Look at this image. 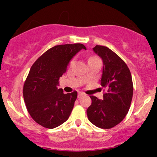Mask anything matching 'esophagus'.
<instances>
[{
	"label": "esophagus",
	"mask_w": 157,
	"mask_h": 157,
	"mask_svg": "<svg viewBox=\"0 0 157 157\" xmlns=\"http://www.w3.org/2000/svg\"><path fill=\"white\" fill-rule=\"evenodd\" d=\"M84 96V93H78V96H77V97H78V99H80V98L82 97V96Z\"/></svg>",
	"instance_id": "obj_1"
}]
</instances>
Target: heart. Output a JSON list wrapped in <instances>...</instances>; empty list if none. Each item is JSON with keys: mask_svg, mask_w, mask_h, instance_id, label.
Returning <instances> with one entry per match:
<instances>
[{"mask_svg": "<svg viewBox=\"0 0 157 157\" xmlns=\"http://www.w3.org/2000/svg\"><path fill=\"white\" fill-rule=\"evenodd\" d=\"M91 58H96V57H91V58H90V59H91ZM71 64H72V61H71Z\"/></svg>", "mask_w": 157, "mask_h": 157, "instance_id": "b5f03b06", "label": "heart"}]
</instances>
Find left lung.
Returning <instances> with one entry per match:
<instances>
[{
  "instance_id": "1",
  "label": "left lung",
  "mask_w": 157,
  "mask_h": 157,
  "mask_svg": "<svg viewBox=\"0 0 157 157\" xmlns=\"http://www.w3.org/2000/svg\"><path fill=\"white\" fill-rule=\"evenodd\" d=\"M103 61L101 85L106 90L103 100L90 96L92 103L86 110L88 119L96 127L109 129L127 115L133 96V82L127 64L111 49L102 45L93 48Z\"/></svg>"
}]
</instances>
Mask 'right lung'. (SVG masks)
<instances>
[{
	"instance_id": "obj_1",
	"label": "right lung",
	"mask_w": 157,
	"mask_h": 157,
	"mask_svg": "<svg viewBox=\"0 0 157 157\" xmlns=\"http://www.w3.org/2000/svg\"><path fill=\"white\" fill-rule=\"evenodd\" d=\"M86 47L80 43L58 45L42 54L30 68L23 85V98L33 120L47 128H55L68 119L77 92L64 94L58 80L66 72L71 58Z\"/></svg>"
}]
</instances>
